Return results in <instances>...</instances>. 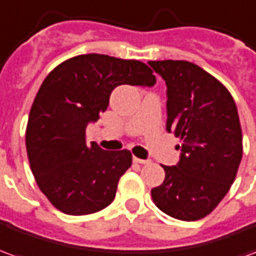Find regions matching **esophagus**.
Segmentation results:
<instances>
[{
  "label": "esophagus",
  "mask_w": 256,
  "mask_h": 256,
  "mask_svg": "<svg viewBox=\"0 0 256 256\" xmlns=\"http://www.w3.org/2000/svg\"><path fill=\"white\" fill-rule=\"evenodd\" d=\"M133 160L136 162V163H140V164H146V163H150V159H140V158H136L134 156L133 158Z\"/></svg>",
  "instance_id": "obj_1"
}]
</instances>
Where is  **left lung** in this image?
I'll list each match as a JSON object with an SVG mask.
<instances>
[{
	"label": "left lung",
	"instance_id": "obj_1",
	"mask_svg": "<svg viewBox=\"0 0 256 256\" xmlns=\"http://www.w3.org/2000/svg\"><path fill=\"white\" fill-rule=\"evenodd\" d=\"M166 80L168 133L182 141L177 166L150 190L164 214L181 220L208 215L229 192L242 156L236 102L224 84L185 60L148 63Z\"/></svg>",
	"mask_w": 256,
	"mask_h": 256
}]
</instances>
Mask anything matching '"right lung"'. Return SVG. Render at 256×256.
<instances>
[{"label": "right lung", "mask_w": 256, "mask_h": 256, "mask_svg": "<svg viewBox=\"0 0 256 256\" xmlns=\"http://www.w3.org/2000/svg\"><path fill=\"white\" fill-rule=\"evenodd\" d=\"M155 82L146 64L97 53L68 58L49 72L31 106L26 148L38 186L56 208L88 215L112 203L132 154L88 145L86 126L106 111L116 86Z\"/></svg>", "instance_id": "1"}]
</instances>
